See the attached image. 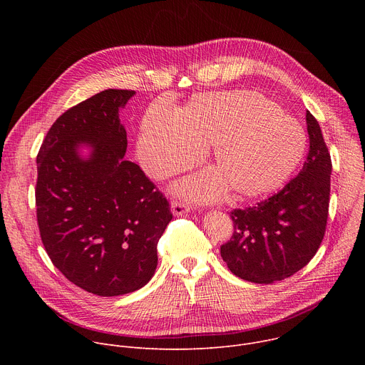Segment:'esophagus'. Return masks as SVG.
<instances>
[{
	"instance_id": "obj_1",
	"label": "esophagus",
	"mask_w": 365,
	"mask_h": 365,
	"mask_svg": "<svg viewBox=\"0 0 365 365\" xmlns=\"http://www.w3.org/2000/svg\"><path fill=\"white\" fill-rule=\"evenodd\" d=\"M170 211L173 215L176 217H182L185 214H187L190 211V206L185 202H180V200H173L172 205H170Z\"/></svg>"
}]
</instances>
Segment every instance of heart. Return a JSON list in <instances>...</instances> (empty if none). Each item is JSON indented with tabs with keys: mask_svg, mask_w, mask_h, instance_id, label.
I'll use <instances>...</instances> for the list:
<instances>
[{
	"mask_svg": "<svg viewBox=\"0 0 365 365\" xmlns=\"http://www.w3.org/2000/svg\"><path fill=\"white\" fill-rule=\"evenodd\" d=\"M212 170L176 185V192L200 202L257 197L279 187L299 163L304 133L274 102L251 91L202 93L176 114L155 107L145 114L137 154L145 173L163 180L197 162L210 148Z\"/></svg>",
	"mask_w": 365,
	"mask_h": 365,
	"instance_id": "1",
	"label": "heart"
}]
</instances>
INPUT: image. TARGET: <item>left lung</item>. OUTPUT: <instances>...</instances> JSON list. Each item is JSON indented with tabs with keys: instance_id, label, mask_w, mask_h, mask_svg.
<instances>
[{
	"instance_id": "obj_1",
	"label": "left lung",
	"mask_w": 365,
	"mask_h": 365,
	"mask_svg": "<svg viewBox=\"0 0 365 365\" xmlns=\"http://www.w3.org/2000/svg\"><path fill=\"white\" fill-rule=\"evenodd\" d=\"M309 154L302 172L279 193L247 210H234L232 238L221 257L240 279L270 284L303 269L327 228L332 163L321 127L306 113Z\"/></svg>"
}]
</instances>
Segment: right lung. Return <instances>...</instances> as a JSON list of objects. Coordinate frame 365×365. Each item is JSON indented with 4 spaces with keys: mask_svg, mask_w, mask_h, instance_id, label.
I'll use <instances>...</instances> for the list:
<instances>
[{
    "mask_svg": "<svg viewBox=\"0 0 365 365\" xmlns=\"http://www.w3.org/2000/svg\"><path fill=\"white\" fill-rule=\"evenodd\" d=\"M135 95L106 89L62 114L37 155L36 205L51 263L78 287L120 296L145 286L172 214L168 199L125 160L120 110Z\"/></svg>",
    "mask_w": 365,
    "mask_h": 365,
    "instance_id": "right-lung-1",
    "label": "right lung"
}]
</instances>
